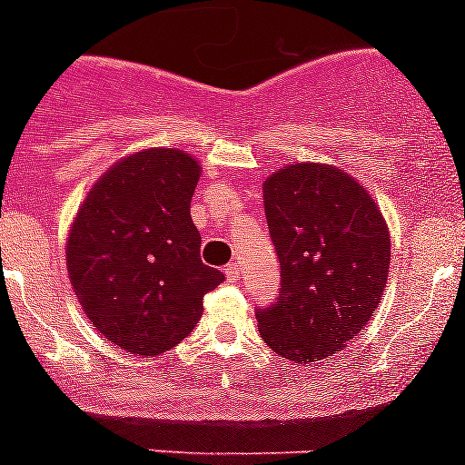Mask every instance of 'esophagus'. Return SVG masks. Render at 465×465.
<instances>
[{
    "label": "esophagus",
    "instance_id": "obj_1",
    "mask_svg": "<svg viewBox=\"0 0 465 465\" xmlns=\"http://www.w3.org/2000/svg\"><path fill=\"white\" fill-rule=\"evenodd\" d=\"M224 276H227V281L236 283V281L241 279V267H238V262H229V265L224 267Z\"/></svg>",
    "mask_w": 465,
    "mask_h": 465
}]
</instances>
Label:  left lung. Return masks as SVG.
<instances>
[{"label": "left lung", "instance_id": "obj_1", "mask_svg": "<svg viewBox=\"0 0 465 465\" xmlns=\"http://www.w3.org/2000/svg\"><path fill=\"white\" fill-rule=\"evenodd\" d=\"M281 292L259 308L261 337L299 364L341 351L380 306L391 236L367 189L331 163L294 162L262 182Z\"/></svg>", "mask_w": 465, "mask_h": 465}]
</instances>
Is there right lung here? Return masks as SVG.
Segmentation results:
<instances>
[{"label":"right lung","mask_w":465,"mask_h":465,"mask_svg":"<svg viewBox=\"0 0 465 465\" xmlns=\"http://www.w3.org/2000/svg\"><path fill=\"white\" fill-rule=\"evenodd\" d=\"M200 162L177 148H143L112 163L69 227L67 272L98 332L134 355L180 344L224 281L200 259L191 220Z\"/></svg>","instance_id":"right-lung-1"}]
</instances>
